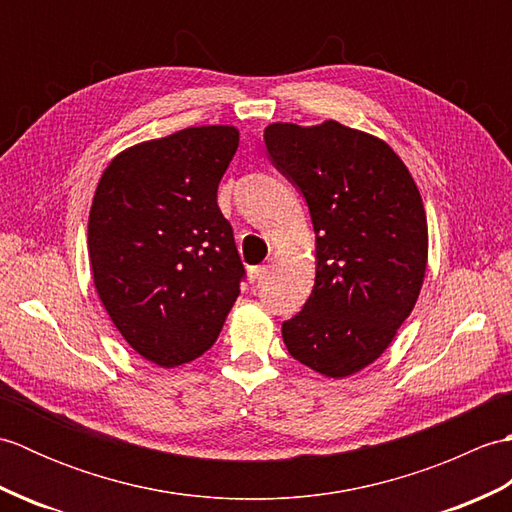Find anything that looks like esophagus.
<instances>
[{
	"mask_svg": "<svg viewBox=\"0 0 512 512\" xmlns=\"http://www.w3.org/2000/svg\"><path fill=\"white\" fill-rule=\"evenodd\" d=\"M264 275H266V266H250L248 268V279L253 281V284H255V281L262 279Z\"/></svg>",
	"mask_w": 512,
	"mask_h": 512,
	"instance_id": "34e87169",
	"label": "esophagus"
}]
</instances>
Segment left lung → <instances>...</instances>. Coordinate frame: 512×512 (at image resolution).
I'll list each match as a JSON object with an SVG mask.
<instances>
[{
  "label": "left lung",
  "instance_id": "left-lung-1",
  "mask_svg": "<svg viewBox=\"0 0 512 512\" xmlns=\"http://www.w3.org/2000/svg\"><path fill=\"white\" fill-rule=\"evenodd\" d=\"M264 140L314 228L312 295L281 336L299 363L347 378L387 350L418 301L429 257L418 184L385 140L339 121L273 123Z\"/></svg>",
  "mask_w": 512,
  "mask_h": 512
}]
</instances>
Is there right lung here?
<instances>
[{
    "label": "right lung",
    "mask_w": 512,
    "mask_h": 512,
    "mask_svg": "<svg viewBox=\"0 0 512 512\" xmlns=\"http://www.w3.org/2000/svg\"><path fill=\"white\" fill-rule=\"evenodd\" d=\"M239 145L233 125L180 129L114 156L94 191V288L132 350L178 367L217 341L244 277L217 206Z\"/></svg>",
    "instance_id": "1"
}]
</instances>
